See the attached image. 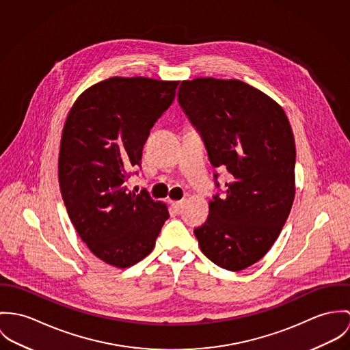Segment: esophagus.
<instances>
[{"mask_svg": "<svg viewBox=\"0 0 350 350\" xmlns=\"http://www.w3.org/2000/svg\"><path fill=\"white\" fill-rule=\"evenodd\" d=\"M184 204H185V201H184V200H181V201H173V202H172V206L174 208V211L180 212V211L183 209Z\"/></svg>", "mask_w": 350, "mask_h": 350, "instance_id": "obj_1", "label": "esophagus"}]
</instances>
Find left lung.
Instances as JSON below:
<instances>
[{
  "label": "left lung",
  "mask_w": 350,
  "mask_h": 350,
  "mask_svg": "<svg viewBox=\"0 0 350 350\" xmlns=\"http://www.w3.org/2000/svg\"><path fill=\"white\" fill-rule=\"evenodd\" d=\"M178 103L200 134L213 167L231 183L213 196L194 234L202 254L230 271L260 260L282 231L295 196V142L283 109L240 80L181 81Z\"/></svg>",
  "instance_id": "obj_1"
}]
</instances>
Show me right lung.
Instances as JSON below:
<instances>
[{"mask_svg":"<svg viewBox=\"0 0 350 350\" xmlns=\"http://www.w3.org/2000/svg\"><path fill=\"white\" fill-rule=\"evenodd\" d=\"M178 81L110 78L84 91L62 135L59 184L70 220L100 260L119 269L148 256L169 219L146 191L129 192L150 129L172 106Z\"/></svg>","mask_w":350,"mask_h":350,"instance_id":"add662e5","label":"right lung"}]
</instances>
